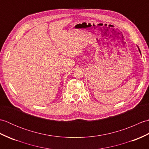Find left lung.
I'll return each instance as SVG.
<instances>
[{"instance_id":"8db88e82","label":"left lung","mask_w":149,"mask_h":149,"mask_svg":"<svg viewBox=\"0 0 149 149\" xmlns=\"http://www.w3.org/2000/svg\"><path fill=\"white\" fill-rule=\"evenodd\" d=\"M138 49H139V51H140V54H141V52H140V49L138 48Z\"/></svg>"}]
</instances>
